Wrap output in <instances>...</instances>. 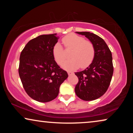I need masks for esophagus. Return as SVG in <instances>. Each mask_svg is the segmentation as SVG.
I'll use <instances>...</instances> for the list:
<instances>
[{"label":"esophagus","instance_id":"obj_1","mask_svg":"<svg viewBox=\"0 0 133 133\" xmlns=\"http://www.w3.org/2000/svg\"><path fill=\"white\" fill-rule=\"evenodd\" d=\"M68 75H72V74H74V72H71V71H68Z\"/></svg>","mask_w":133,"mask_h":133}]
</instances>
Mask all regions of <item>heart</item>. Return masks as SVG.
I'll return each mask as SVG.
<instances>
[{
	"label": "heart",
	"mask_w": 133,
	"mask_h": 133,
	"mask_svg": "<svg viewBox=\"0 0 133 133\" xmlns=\"http://www.w3.org/2000/svg\"><path fill=\"white\" fill-rule=\"evenodd\" d=\"M62 42L65 47L72 48L70 54L71 59L62 63L63 68L67 70H75L80 67L86 68L91 64L95 57V49L91 42L85 41L83 37L75 34H70L65 36ZM52 55L59 64H61L64 61V51L59 42L54 45Z\"/></svg>",
	"instance_id": "b5f03b06"
}]
</instances>
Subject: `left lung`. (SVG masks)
<instances>
[{
  "mask_svg": "<svg viewBox=\"0 0 133 133\" xmlns=\"http://www.w3.org/2000/svg\"><path fill=\"white\" fill-rule=\"evenodd\" d=\"M85 36L94 45L95 57L91 64L82 71L75 72L79 82L75 92L80 99L94 101L105 93L113 74L112 54L104 40L90 32H76Z\"/></svg>",
  "mask_w": 133,
  "mask_h": 133,
  "instance_id": "8db88e82",
  "label": "left lung"
}]
</instances>
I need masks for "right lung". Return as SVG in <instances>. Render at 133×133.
Instances as JSON below:
<instances>
[{
	"mask_svg": "<svg viewBox=\"0 0 133 133\" xmlns=\"http://www.w3.org/2000/svg\"><path fill=\"white\" fill-rule=\"evenodd\" d=\"M57 34H43L25 45L20 56L19 74L25 91L32 99L48 102L57 97L61 85L68 77L52 55Z\"/></svg>",
	"mask_w": 133,
	"mask_h": 133,
	"instance_id": "obj_1",
	"label": "right lung"
}]
</instances>
